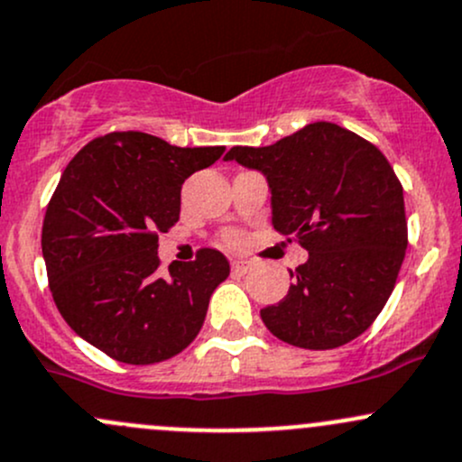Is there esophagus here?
I'll return each instance as SVG.
<instances>
[{
	"label": "esophagus",
	"mask_w": 462,
	"mask_h": 462,
	"mask_svg": "<svg viewBox=\"0 0 462 462\" xmlns=\"http://www.w3.org/2000/svg\"><path fill=\"white\" fill-rule=\"evenodd\" d=\"M231 269L236 273H242V275H246V273L253 269V262H249V260H233Z\"/></svg>",
	"instance_id": "1"
}]
</instances>
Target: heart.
<instances>
[{
	"mask_svg": "<svg viewBox=\"0 0 462 462\" xmlns=\"http://www.w3.org/2000/svg\"><path fill=\"white\" fill-rule=\"evenodd\" d=\"M240 240H242V236L237 231H229L225 236V242L226 245H240Z\"/></svg>",
	"mask_w": 462,
	"mask_h": 462,
	"instance_id": "1",
	"label": "heart"
}]
</instances>
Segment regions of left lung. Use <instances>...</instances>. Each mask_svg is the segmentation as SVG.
I'll list each match as a JSON object with an SVG mask.
<instances>
[{
  "instance_id": "8db88e82",
  "label": "left lung",
  "mask_w": 462,
  "mask_h": 462,
  "mask_svg": "<svg viewBox=\"0 0 462 462\" xmlns=\"http://www.w3.org/2000/svg\"><path fill=\"white\" fill-rule=\"evenodd\" d=\"M225 158L264 173L273 226L309 251L289 295L260 310L266 328L306 350L339 348L368 330L408 249L403 187L388 158L328 121Z\"/></svg>"
}]
</instances>
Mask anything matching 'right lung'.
I'll return each instance as SVG.
<instances>
[{
    "instance_id": "right-lung-1",
    "label": "right lung",
    "mask_w": 462,
    "mask_h": 462,
    "mask_svg": "<svg viewBox=\"0 0 462 462\" xmlns=\"http://www.w3.org/2000/svg\"><path fill=\"white\" fill-rule=\"evenodd\" d=\"M225 147H176L145 132H110L68 162L42 229L52 300L79 337L112 359L176 356L205 324L229 260L200 249L158 275V233L180 217V189Z\"/></svg>"
}]
</instances>
